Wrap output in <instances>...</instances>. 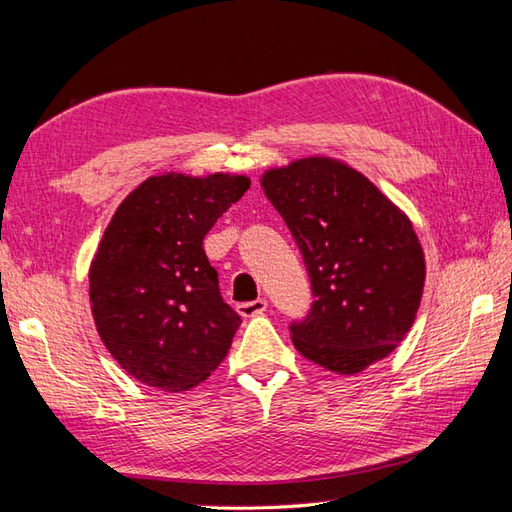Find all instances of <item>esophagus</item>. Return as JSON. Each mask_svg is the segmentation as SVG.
I'll list each match as a JSON object with an SVG mask.
<instances>
[{
    "mask_svg": "<svg viewBox=\"0 0 512 512\" xmlns=\"http://www.w3.org/2000/svg\"><path fill=\"white\" fill-rule=\"evenodd\" d=\"M265 309H267V300L265 298H256L252 302H241V305H238V314L245 316V318H252V316L263 314Z\"/></svg>",
    "mask_w": 512,
    "mask_h": 512,
    "instance_id": "34e87169",
    "label": "esophagus"
}]
</instances>
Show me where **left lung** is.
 Here are the masks:
<instances>
[{"label":"left lung","instance_id":"left-lung-1","mask_svg":"<svg viewBox=\"0 0 512 512\" xmlns=\"http://www.w3.org/2000/svg\"><path fill=\"white\" fill-rule=\"evenodd\" d=\"M260 185L311 280L309 314L289 327L296 349L344 375L387 358L413 327L424 289L409 218L367 176L327 156L269 170Z\"/></svg>","mask_w":512,"mask_h":512}]
</instances>
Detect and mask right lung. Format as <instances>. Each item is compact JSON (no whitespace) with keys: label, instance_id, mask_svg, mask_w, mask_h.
I'll return each mask as SVG.
<instances>
[{"label":"right lung","instance_id":"1","mask_svg":"<svg viewBox=\"0 0 512 512\" xmlns=\"http://www.w3.org/2000/svg\"><path fill=\"white\" fill-rule=\"evenodd\" d=\"M247 190L241 174L150 176L103 232L92 316L112 358L148 387L190 391L232 347L241 316L221 296L203 238Z\"/></svg>","mask_w":512,"mask_h":512}]
</instances>
